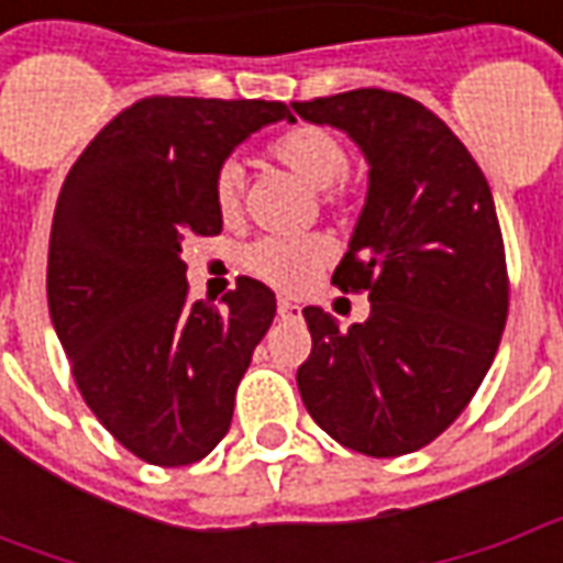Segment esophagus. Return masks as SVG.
<instances>
[{"mask_svg": "<svg viewBox=\"0 0 563 563\" xmlns=\"http://www.w3.org/2000/svg\"><path fill=\"white\" fill-rule=\"evenodd\" d=\"M277 313H280L283 319H301V307L283 298V301H277Z\"/></svg>", "mask_w": 563, "mask_h": 563, "instance_id": "1", "label": "esophagus"}]
</instances>
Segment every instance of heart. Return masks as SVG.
Returning <instances> with one entry per match:
<instances>
[{
    "instance_id": "1",
    "label": "heart",
    "mask_w": 563,
    "mask_h": 563,
    "mask_svg": "<svg viewBox=\"0 0 563 563\" xmlns=\"http://www.w3.org/2000/svg\"><path fill=\"white\" fill-rule=\"evenodd\" d=\"M271 156L286 165L295 177H301L313 189H329L346 172V144L331 129L295 126L283 132L271 144ZM241 192L244 177L234 162H225L213 184L217 210L225 222L241 217ZM331 262V244L322 234H301V238H258L244 250V268L256 280L268 283L280 292H301L317 274Z\"/></svg>"
}]
</instances>
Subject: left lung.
<instances>
[{
    "mask_svg": "<svg viewBox=\"0 0 563 563\" xmlns=\"http://www.w3.org/2000/svg\"><path fill=\"white\" fill-rule=\"evenodd\" d=\"M292 108L346 132L365 156V208L331 283L371 301L350 331L305 307L313 350L298 391L341 446L407 455L459 419L495 362L509 307L495 198L452 129L401 92L350 90Z\"/></svg>",
    "mask_w": 563,
    "mask_h": 563,
    "instance_id": "8db88e82",
    "label": "left lung"
}]
</instances>
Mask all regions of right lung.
Here are the masks:
<instances>
[{"instance_id": "add662e5", "label": "right lung", "mask_w": 563, "mask_h": 563, "mask_svg": "<svg viewBox=\"0 0 563 563\" xmlns=\"http://www.w3.org/2000/svg\"><path fill=\"white\" fill-rule=\"evenodd\" d=\"M289 120L262 99H141L90 141L56 201L47 307L96 419L159 467L205 459L277 313L238 277L225 307L189 301L184 241L220 234L217 174L253 132Z\"/></svg>"}]
</instances>
